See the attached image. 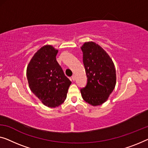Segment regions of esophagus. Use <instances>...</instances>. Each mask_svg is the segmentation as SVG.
<instances>
[{"mask_svg": "<svg viewBox=\"0 0 148 148\" xmlns=\"http://www.w3.org/2000/svg\"><path fill=\"white\" fill-rule=\"evenodd\" d=\"M71 78H72V80H74V81L75 80V76H74V75H72Z\"/></svg>", "mask_w": 148, "mask_h": 148, "instance_id": "obj_1", "label": "esophagus"}]
</instances>
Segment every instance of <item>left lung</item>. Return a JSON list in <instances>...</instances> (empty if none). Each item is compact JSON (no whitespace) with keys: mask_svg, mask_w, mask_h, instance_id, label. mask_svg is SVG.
Instances as JSON below:
<instances>
[{"mask_svg":"<svg viewBox=\"0 0 148 148\" xmlns=\"http://www.w3.org/2000/svg\"><path fill=\"white\" fill-rule=\"evenodd\" d=\"M87 84L80 92L85 102L99 106L108 100L115 88L116 69L113 61L101 46L88 42L81 47Z\"/></svg>","mask_w":148,"mask_h":148,"instance_id":"1","label":"left lung"}]
</instances>
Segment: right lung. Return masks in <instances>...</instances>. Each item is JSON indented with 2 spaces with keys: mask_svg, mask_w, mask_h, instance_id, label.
<instances>
[{
  "mask_svg": "<svg viewBox=\"0 0 148 148\" xmlns=\"http://www.w3.org/2000/svg\"><path fill=\"white\" fill-rule=\"evenodd\" d=\"M58 50L46 45L38 50L26 70V76L32 93L46 106L56 108L66 98L71 81L56 61Z\"/></svg>",
  "mask_w": 148,
  "mask_h": 148,
  "instance_id": "1",
  "label": "right lung"
}]
</instances>
